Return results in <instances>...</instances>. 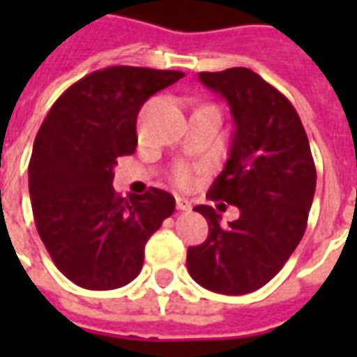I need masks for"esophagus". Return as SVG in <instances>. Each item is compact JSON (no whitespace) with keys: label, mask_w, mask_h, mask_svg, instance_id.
<instances>
[{"label":"esophagus","mask_w":357,"mask_h":357,"mask_svg":"<svg viewBox=\"0 0 357 357\" xmlns=\"http://www.w3.org/2000/svg\"><path fill=\"white\" fill-rule=\"evenodd\" d=\"M176 207H178L179 211H190L192 204H190L187 198H183V196H178V198H176Z\"/></svg>","instance_id":"obj_1"}]
</instances>
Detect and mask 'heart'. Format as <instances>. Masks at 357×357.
Listing matches in <instances>:
<instances>
[{"label": "heart", "instance_id": "obj_1", "mask_svg": "<svg viewBox=\"0 0 357 357\" xmlns=\"http://www.w3.org/2000/svg\"><path fill=\"white\" fill-rule=\"evenodd\" d=\"M174 181H176L179 187H189V185H192V181H195V172H192V168L185 167V165L176 168V170H174Z\"/></svg>", "mask_w": 357, "mask_h": 357}]
</instances>
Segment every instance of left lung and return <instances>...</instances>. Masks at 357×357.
Masks as SVG:
<instances>
[{
    "mask_svg": "<svg viewBox=\"0 0 357 357\" xmlns=\"http://www.w3.org/2000/svg\"><path fill=\"white\" fill-rule=\"evenodd\" d=\"M198 77L228 102L235 128L207 198L237 206L241 217L222 228L211 206H196L209 237L187 250V268L213 293L246 294L271 282L298 246L315 196V162L293 103L255 72L228 68Z\"/></svg>",
    "mask_w": 357,
    "mask_h": 357,
    "instance_id": "1",
    "label": "left lung"
}]
</instances>
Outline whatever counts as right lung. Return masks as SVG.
<instances>
[{
    "label": "right lung",
    "instance_id": "right-lung-1",
    "mask_svg": "<svg viewBox=\"0 0 357 357\" xmlns=\"http://www.w3.org/2000/svg\"><path fill=\"white\" fill-rule=\"evenodd\" d=\"M176 70L111 66L85 75L53 103L36 133L29 195L53 263L83 289L109 291L139 276L148 238L176 209L167 190L122 198L116 159L137 148V114Z\"/></svg>",
    "mask_w": 357,
    "mask_h": 357
}]
</instances>
